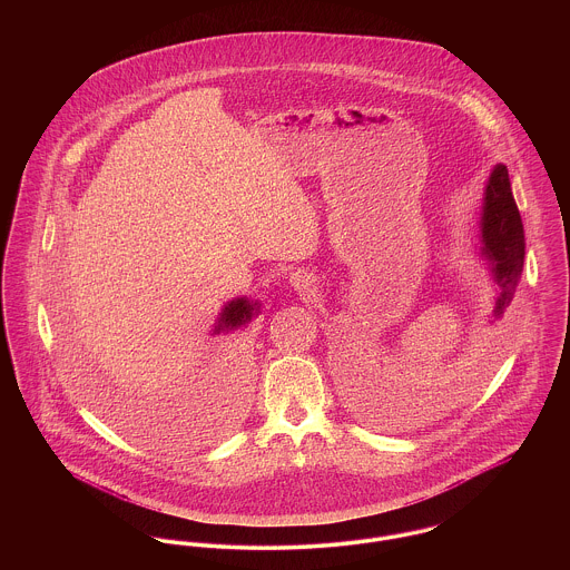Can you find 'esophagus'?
<instances>
[{"label": "esophagus", "mask_w": 570, "mask_h": 570, "mask_svg": "<svg viewBox=\"0 0 570 570\" xmlns=\"http://www.w3.org/2000/svg\"><path fill=\"white\" fill-rule=\"evenodd\" d=\"M291 284H293V288L301 293V295H312L314 293V282H312V277L307 275V273L297 272L291 275Z\"/></svg>", "instance_id": "1"}]
</instances>
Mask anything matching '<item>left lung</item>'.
Returning a JSON list of instances; mask_svg holds the SVG:
<instances>
[{
	"label": "left lung",
	"mask_w": 570,
	"mask_h": 570,
	"mask_svg": "<svg viewBox=\"0 0 570 570\" xmlns=\"http://www.w3.org/2000/svg\"><path fill=\"white\" fill-rule=\"evenodd\" d=\"M481 254L488 258L489 269L498 286L489 321L495 323L504 316L513 301L525 256L523 224L504 164H495L489 175L481 212Z\"/></svg>",
	"instance_id": "obj_1"
}]
</instances>
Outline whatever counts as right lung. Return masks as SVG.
I'll use <instances>...</instances> for the list:
<instances>
[{
	"mask_svg": "<svg viewBox=\"0 0 570 570\" xmlns=\"http://www.w3.org/2000/svg\"><path fill=\"white\" fill-rule=\"evenodd\" d=\"M258 312H261V303H258V301H247L245 297L228 301V303L222 307L219 316H217L214 335L242 328V326L247 325ZM247 363H249V361H247V351L242 348V344H233V346H228V348H222V353H219V365H217V367H219L224 380H228L230 389H233L237 395L244 393ZM105 410L115 419V423H124V425H126V419L117 416V412H112V407H105ZM126 428H130V425H126Z\"/></svg>",
	"mask_w": 570,
	"mask_h": 570,
	"instance_id": "right-lung-1",
	"label": "right lung"
}]
</instances>
